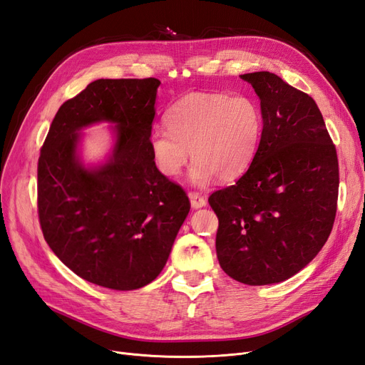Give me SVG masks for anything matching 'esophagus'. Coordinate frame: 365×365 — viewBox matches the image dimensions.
I'll return each mask as SVG.
<instances>
[{
	"label": "esophagus",
	"mask_w": 365,
	"mask_h": 365,
	"mask_svg": "<svg viewBox=\"0 0 365 365\" xmlns=\"http://www.w3.org/2000/svg\"><path fill=\"white\" fill-rule=\"evenodd\" d=\"M189 197H190V205H192V208H202V207H205V204H207V201H205V197L204 196H201L200 193H195V192H192V193H189Z\"/></svg>",
	"instance_id": "1"
}]
</instances>
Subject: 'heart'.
Segmentation results:
<instances>
[{
	"mask_svg": "<svg viewBox=\"0 0 365 365\" xmlns=\"http://www.w3.org/2000/svg\"><path fill=\"white\" fill-rule=\"evenodd\" d=\"M165 128L149 135V150L164 176H178L195 158L190 181L204 185L215 176L235 180L256 158L264 128L260 103L247 94L190 93L168 113Z\"/></svg>",
	"mask_w": 365,
	"mask_h": 365,
	"instance_id": "1",
	"label": "heart"
}]
</instances>
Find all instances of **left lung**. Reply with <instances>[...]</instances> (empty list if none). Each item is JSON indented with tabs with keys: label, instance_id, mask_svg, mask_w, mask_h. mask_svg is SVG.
I'll return each mask as SVG.
<instances>
[{
	"label": "left lung",
	"instance_id": "8db88e82",
	"mask_svg": "<svg viewBox=\"0 0 365 365\" xmlns=\"http://www.w3.org/2000/svg\"><path fill=\"white\" fill-rule=\"evenodd\" d=\"M264 118L256 158L235 185L208 202L219 219L216 254L231 279L250 286L280 283L311 262L332 231L338 158L311 96L277 74H242Z\"/></svg>",
	"mask_w": 365,
	"mask_h": 365
}]
</instances>
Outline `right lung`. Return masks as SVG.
I'll return each instance as SVG.
<instances>
[{
	"mask_svg": "<svg viewBox=\"0 0 365 365\" xmlns=\"http://www.w3.org/2000/svg\"><path fill=\"white\" fill-rule=\"evenodd\" d=\"M160 81L98 79L54 115L38 161V213L51 251L83 280L115 291L155 280L190 212L149 150ZM113 125L101 165L80 157V130Z\"/></svg>",
	"mask_w": 365,
	"mask_h": 365,
	"instance_id": "obj_1",
	"label": "right lung"
}]
</instances>
